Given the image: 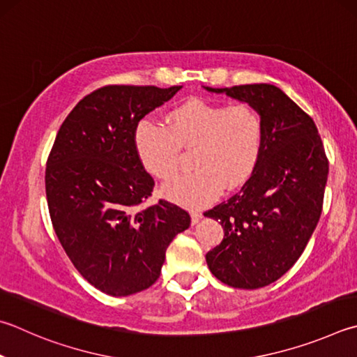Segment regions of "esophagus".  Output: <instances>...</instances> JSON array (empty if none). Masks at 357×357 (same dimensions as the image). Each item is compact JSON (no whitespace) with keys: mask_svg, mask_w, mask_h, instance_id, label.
<instances>
[{"mask_svg":"<svg viewBox=\"0 0 357 357\" xmlns=\"http://www.w3.org/2000/svg\"><path fill=\"white\" fill-rule=\"evenodd\" d=\"M190 218H192V225H197L201 218H203V213L199 211H192L190 212Z\"/></svg>","mask_w":357,"mask_h":357,"instance_id":"34e87169","label":"esophagus"}]
</instances>
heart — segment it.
I'll return each mask as SVG.
<instances>
[{
  "label": "heart",
  "instance_id": "b5f03b06",
  "mask_svg": "<svg viewBox=\"0 0 357 357\" xmlns=\"http://www.w3.org/2000/svg\"><path fill=\"white\" fill-rule=\"evenodd\" d=\"M165 121L167 128L142 120L134 131V148L142 167L158 179L174 176L181 148H193L195 170L162 189L173 203L203 207L225 187L237 189L255 173L265 139L264 120L256 107L190 98L168 111Z\"/></svg>",
  "mask_w": 357,
  "mask_h": 357
}]
</instances>
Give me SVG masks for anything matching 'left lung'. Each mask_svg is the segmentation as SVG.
Instances as JSON below:
<instances>
[{
	"label": "left lung",
	"mask_w": 357,
	"mask_h": 357,
	"mask_svg": "<svg viewBox=\"0 0 357 357\" xmlns=\"http://www.w3.org/2000/svg\"><path fill=\"white\" fill-rule=\"evenodd\" d=\"M204 89L256 107L265 128L255 173L241 192L204 213L225 232L206 255L207 267L231 287H265L291 268L319 223L329 170L325 148L314 120L280 87Z\"/></svg>",
	"instance_id": "left-lung-1"
}]
</instances>
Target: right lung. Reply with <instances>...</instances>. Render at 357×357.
Instances as JSON below:
<instances>
[{"instance_id": "right-lung-1", "label": "right lung", "mask_w": 357, "mask_h": 357, "mask_svg": "<svg viewBox=\"0 0 357 357\" xmlns=\"http://www.w3.org/2000/svg\"><path fill=\"white\" fill-rule=\"evenodd\" d=\"M183 86H106L77 102L56 135L45 172L57 238L93 287L128 296L153 286L168 245L190 215L168 201L142 207L154 181L142 167L134 131Z\"/></svg>"}]
</instances>
